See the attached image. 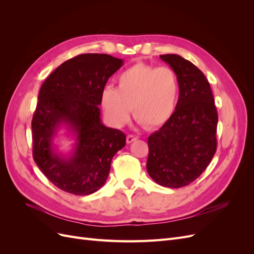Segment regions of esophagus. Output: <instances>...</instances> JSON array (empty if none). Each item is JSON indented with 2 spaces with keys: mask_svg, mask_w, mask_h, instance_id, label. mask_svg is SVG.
Masks as SVG:
<instances>
[{
  "mask_svg": "<svg viewBox=\"0 0 254 254\" xmlns=\"http://www.w3.org/2000/svg\"><path fill=\"white\" fill-rule=\"evenodd\" d=\"M137 139V137L135 136V135H133V134H128L127 136H126V141H127V143L128 144H130V143H132L133 141H135Z\"/></svg>",
  "mask_w": 254,
  "mask_h": 254,
  "instance_id": "obj_1",
  "label": "esophagus"
}]
</instances>
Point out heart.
<instances>
[{"mask_svg": "<svg viewBox=\"0 0 254 254\" xmlns=\"http://www.w3.org/2000/svg\"><path fill=\"white\" fill-rule=\"evenodd\" d=\"M117 84V89L107 87L101 94V106L113 126H124L131 108L134 119L147 129L163 126L173 117L180 82L171 67L135 64L118 76Z\"/></svg>", "mask_w": 254, "mask_h": 254, "instance_id": "b5f03b06", "label": "heart"}]
</instances>
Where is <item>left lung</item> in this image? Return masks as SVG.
I'll use <instances>...</instances> for the list:
<instances>
[{
  "label": "left lung",
  "instance_id": "left-lung-1",
  "mask_svg": "<svg viewBox=\"0 0 254 254\" xmlns=\"http://www.w3.org/2000/svg\"><path fill=\"white\" fill-rule=\"evenodd\" d=\"M160 58L178 76L180 93L173 117L148 137V175L165 188L195 181L217 148L218 114L210 83L190 61L176 54Z\"/></svg>",
  "mask_w": 254,
  "mask_h": 254
}]
</instances>
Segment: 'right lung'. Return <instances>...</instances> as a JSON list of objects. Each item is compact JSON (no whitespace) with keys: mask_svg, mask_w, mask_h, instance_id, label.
I'll list each match as a JSON object with an SVG mask.
<instances>
[{"mask_svg":"<svg viewBox=\"0 0 254 254\" xmlns=\"http://www.w3.org/2000/svg\"><path fill=\"white\" fill-rule=\"evenodd\" d=\"M123 60L107 54H81L60 64L42 83L32 121L33 157L44 176L58 189L84 196L101 189L112 158L126 144L121 130L101 120V94ZM60 125L76 136L71 156L53 149Z\"/></svg>","mask_w":254,"mask_h":254,"instance_id":"right-lung-1","label":"right lung"}]
</instances>
